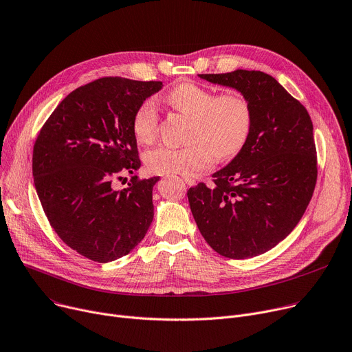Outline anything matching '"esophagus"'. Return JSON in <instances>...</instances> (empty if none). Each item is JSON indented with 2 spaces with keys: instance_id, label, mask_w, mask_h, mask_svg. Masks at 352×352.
<instances>
[{
  "instance_id": "obj_1",
  "label": "esophagus",
  "mask_w": 352,
  "mask_h": 352,
  "mask_svg": "<svg viewBox=\"0 0 352 352\" xmlns=\"http://www.w3.org/2000/svg\"><path fill=\"white\" fill-rule=\"evenodd\" d=\"M183 180H184V183H186L187 186L196 184V180H195V177H192V176H183Z\"/></svg>"
}]
</instances>
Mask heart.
I'll use <instances>...</instances> for the list:
<instances>
[{
    "mask_svg": "<svg viewBox=\"0 0 352 352\" xmlns=\"http://www.w3.org/2000/svg\"><path fill=\"white\" fill-rule=\"evenodd\" d=\"M169 104L192 118L188 144L183 148L160 145L144 155L148 170L157 175H192L208 169L214 156L234 157L248 141L252 129V108L238 93L217 96L196 83H182L168 96ZM157 105L153 98L142 101L132 117V132L140 144L153 142L157 133Z\"/></svg>",
    "mask_w": 352,
    "mask_h": 352,
    "instance_id": "1",
    "label": "heart"
}]
</instances>
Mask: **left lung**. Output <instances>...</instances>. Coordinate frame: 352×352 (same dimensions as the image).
<instances>
[{"label": "left lung", "instance_id": "obj_1", "mask_svg": "<svg viewBox=\"0 0 352 352\" xmlns=\"http://www.w3.org/2000/svg\"><path fill=\"white\" fill-rule=\"evenodd\" d=\"M236 89L252 108L247 144L212 184L187 190L207 244L220 255L247 259L278 245L303 217L317 182L313 122L305 105L259 70L199 74Z\"/></svg>", "mask_w": 352, "mask_h": 352}]
</instances>
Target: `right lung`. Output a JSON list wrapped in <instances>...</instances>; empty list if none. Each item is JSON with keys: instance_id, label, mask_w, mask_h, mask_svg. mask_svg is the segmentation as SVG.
<instances>
[{"instance_id": "obj_1", "label": "right lung", "mask_w": 352, "mask_h": 352, "mask_svg": "<svg viewBox=\"0 0 352 352\" xmlns=\"http://www.w3.org/2000/svg\"><path fill=\"white\" fill-rule=\"evenodd\" d=\"M162 82L101 77L72 91L50 114L34 145L32 173L50 227L67 247L94 262L128 255L153 220L152 187L159 177L140 169L132 117Z\"/></svg>"}]
</instances>
